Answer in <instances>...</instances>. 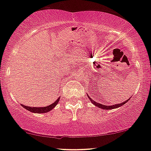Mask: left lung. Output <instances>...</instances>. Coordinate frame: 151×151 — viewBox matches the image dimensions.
Wrapping results in <instances>:
<instances>
[{"instance_id":"obj_1","label":"left lung","mask_w":151,"mask_h":151,"mask_svg":"<svg viewBox=\"0 0 151 151\" xmlns=\"http://www.w3.org/2000/svg\"><path fill=\"white\" fill-rule=\"evenodd\" d=\"M87 96H88V98L90 99V100L91 101V102L93 104H94V105L96 106H97L99 108H100V109H104V110H110V109H117V108L118 107H120L122 106V105H124V104H126L127 102L129 101V99L127 100V101H125L124 102H122V103L121 104H115V105H113V106H106V105H103V104H99L97 102L94 101V100H92V99L90 98V96L87 94Z\"/></svg>"}]
</instances>
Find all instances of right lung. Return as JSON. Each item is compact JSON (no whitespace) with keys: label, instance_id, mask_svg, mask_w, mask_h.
Listing matches in <instances>:
<instances>
[{"label":"right lung","instance_id":"obj_1","mask_svg":"<svg viewBox=\"0 0 151 151\" xmlns=\"http://www.w3.org/2000/svg\"><path fill=\"white\" fill-rule=\"evenodd\" d=\"M59 101V98L57 99L56 100L53 104H50V106H45V107H30V106H24V105H22V106L24 108V109L28 110V111H31V112L32 113H45L52 111V110L54 108L57 106V104H58Z\"/></svg>","mask_w":151,"mask_h":151}]
</instances>
